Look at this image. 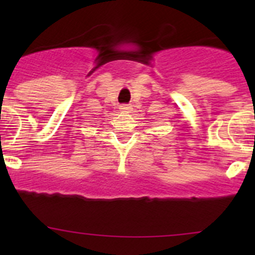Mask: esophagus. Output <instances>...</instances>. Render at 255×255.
Masks as SVG:
<instances>
[{
    "label": "esophagus",
    "instance_id": "obj_1",
    "mask_svg": "<svg viewBox=\"0 0 255 255\" xmlns=\"http://www.w3.org/2000/svg\"><path fill=\"white\" fill-rule=\"evenodd\" d=\"M120 111H122V112H130V111H132V106H130V105H121V106H120Z\"/></svg>",
    "mask_w": 255,
    "mask_h": 255
}]
</instances>
